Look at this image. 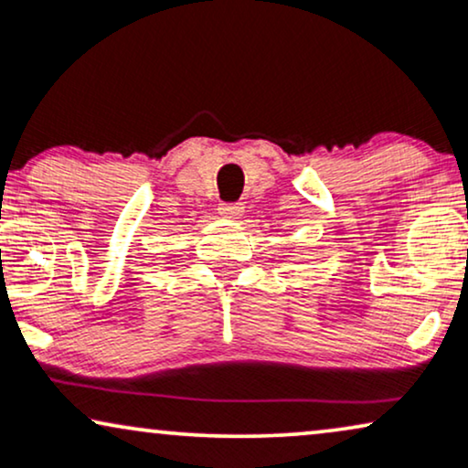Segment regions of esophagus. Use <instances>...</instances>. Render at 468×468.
I'll list each match as a JSON object with an SVG mask.
<instances>
[{
  "instance_id": "1",
  "label": "esophagus",
  "mask_w": 468,
  "mask_h": 468,
  "mask_svg": "<svg viewBox=\"0 0 468 468\" xmlns=\"http://www.w3.org/2000/svg\"><path fill=\"white\" fill-rule=\"evenodd\" d=\"M242 212H245V206H242L240 202H236V204H221L219 206V215L228 217V219H240Z\"/></svg>"
}]
</instances>
